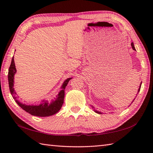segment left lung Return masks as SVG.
Wrapping results in <instances>:
<instances>
[{"mask_svg":"<svg viewBox=\"0 0 153 153\" xmlns=\"http://www.w3.org/2000/svg\"><path fill=\"white\" fill-rule=\"evenodd\" d=\"M131 47H132V48H133V49H134V50H135V47H134V43H131ZM141 83H142V82H141V84H140V86H139V89H138V93L139 92V91H140V89H141ZM134 100H135V99H134ZM134 100H133L132 102H134ZM132 102H131V103H132ZM93 108H94L93 106ZM95 112H97V113H98V114H101V112H99V111H97V110H95Z\"/></svg>","mask_w":153,"mask_h":153,"instance_id":"obj_1","label":"left lung"}]
</instances>
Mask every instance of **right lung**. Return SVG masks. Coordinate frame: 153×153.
I'll return each mask as SVG.
<instances>
[{"label": "right lung", "mask_w": 153, "mask_h": 153, "mask_svg": "<svg viewBox=\"0 0 153 153\" xmlns=\"http://www.w3.org/2000/svg\"><path fill=\"white\" fill-rule=\"evenodd\" d=\"M16 72V69L15 67L14 56H13L11 64L9 68L8 74L9 89L11 95L13 97V99H14L16 103L23 110H24L25 112H28L31 115L39 117L50 116L55 114L59 111L64 103L65 88H66V86L67 85L68 82H69V81L71 79V77L68 78L64 81L63 85H62V90L58 93V95L56 96L55 100H52L51 101H48L47 100H42L40 104H37V105H27L19 102L18 100L17 97H16V93L14 89V78Z\"/></svg>", "instance_id": "add662e5"}]
</instances>
